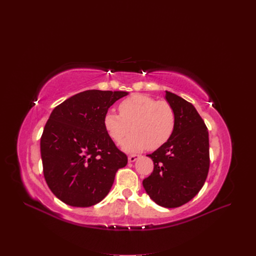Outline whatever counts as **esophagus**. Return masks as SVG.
Wrapping results in <instances>:
<instances>
[{"mask_svg": "<svg viewBox=\"0 0 256 256\" xmlns=\"http://www.w3.org/2000/svg\"><path fill=\"white\" fill-rule=\"evenodd\" d=\"M138 158H140L138 155H130V156H128V162H130V163H132V162H134L136 160H138Z\"/></svg>", "mask_w": 256, "mask_h": 256, "instance_id": "esophagus-1", "label": "esophagus"}]
</instances>
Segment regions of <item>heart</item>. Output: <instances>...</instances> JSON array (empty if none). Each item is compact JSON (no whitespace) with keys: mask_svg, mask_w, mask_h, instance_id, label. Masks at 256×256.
Here are the masks:
<instances>
[{"mask_svg":"<svg viewBox=\"0 0 256 256\" xmlns=\"http://www.w3.org/2000/svg\"><path fill=\"white\" fill-rule=\"evenodd\" d=\"M120 114L109 110L104 114V128L116 142L128 153L144 149L157 150L172 136L176 126V114L167 101H157L144 94H134L118 105Z\"/></svg>","mask_w":256,"mask_h":256,"instance_id":"b5f03b06","label":"heart"}]
</instances>
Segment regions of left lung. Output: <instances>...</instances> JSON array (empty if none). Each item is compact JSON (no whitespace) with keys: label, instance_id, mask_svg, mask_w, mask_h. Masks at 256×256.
I'll use <instances>...</instances> for the list:
<instances>
[{"label":"left lung","instance_id":"obj_1","mask_svg":"<svg viewBox=\"0 0 256 256\" xmlns=\"http://www.w3.org/2000/svg\"><path fill=\"white\" fill-rule=\"evenodd\" d=\"M166 100L176 114L170 140L152 154L151 175L142 180L149 196L164 208H177L192 200L204 184L208 168V132L194 106L166 91Z\"/></svg>","mask_w":256,"mask_h":256}]
</instances>
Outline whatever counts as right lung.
<instances>
[{
	"label": "right lung",
	"instance_id": "obj_1",
	"mask_svg": "<svg viewBox=\"0 0 256 256\" xmlns=\"http://www.w3.org/2000/svg\"><path fill=\"white\" fill-rule=\"evenodd\" d=\"M124 91L87 90L58 105L40 138L44 175L62 202L87 208L110 190L116 173L128 164L107 134L103 118Z\"/></svg>",
	"mask_w": 256,
	"mask_h": 256
}]
</instances>
